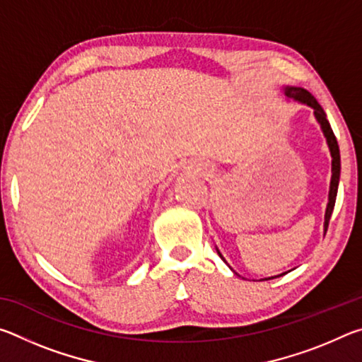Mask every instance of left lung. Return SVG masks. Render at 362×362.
Listing matches in <instances>:
<instances>
[{"label": "left lung", "instance_id": "obj_1", "mask_svg": "<svg viewBox=\"0 0 362 362\" xmlns=\"http://www.w3.org/2000/svg\"><path fill=\"white\" fill-rule=\"evenodd\" d=\"M284 94L287 97H291V99H293V100L306 103V105L315 110L316 119L321 124L324 136H326V139H327L330 155H332V179H330L329 203H327V209H326V222H324V230L327 231L329 220H330V216H332V211H334V206H335V198H337V189H339V180H340V150H339V144H337V139L334 136L332 127H330L329 121L326 118V112H324L322 107L320 105V103H317V100L308 93V90L303 89V88H284ZM220 257H222V255H220Z\"/></svg>", "mask_w": 362, "mask_h": 362}]
</instances>
